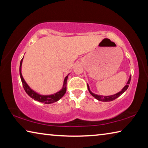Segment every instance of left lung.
<instances>
[{"instance_id":"left-lung-1","label":"left lung","mask_w":148,"mask_h":148,"mask_svg":"<svg viewBox=\"0 0 148 148\" xmlns=\"http://www.w3.org/2000/svg\"><path fill=\"white\" fill-rule=\"evenodd\" d=\"M131 76H130L129 79L128 80V82H127V83L126 84V86H125L122 89V90L121 91H119V92H117V93L113 95H110V96H101V95H96V94H94L93 92H92L91 91H90V89H89V87L88 85H87V88H88V90L90 93L92 95V97H94L95 99L99 100L100 101H103V102H109V101H114L117 98H118V97L120 96V95H121L123 92L126 91V90L128 89L129 87V85L130 84V82H131Z\"/></svg>"}]
</instances>
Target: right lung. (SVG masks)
I'll return each mask as SVG.
<instances>
[{
  "label": "right lung",
  "mask_w": 148,
  "mask_h": 148,
  "mask_svg": "<svg viewBox=\"0 0 148 148\" xmlns=\"http://www.w3.org/2000/svg\"><path fill=\"white\" fill-rule=\"evenodd\" d=\"M22 62H23V59H21V62H20V66H19L20 77H21L22 84H23L25 91L27 94L28 95L29 97H31L32 99H33L34 100H35V101H37L40 102H43L44 104H51V103H53L55 102L58 101L59 99H61L62 97L64 96V95L65 94V92H66V81H67V79H68V76L65 77V78L64 79L63 86H62V88L61 89V91L56 92V93L50 95H40L31 89V87L27 85L26 82L25 81V79H23V76H22V74H21Z\"/></svg>",
  "instance_id": "obj_1"
}]
</instances>
